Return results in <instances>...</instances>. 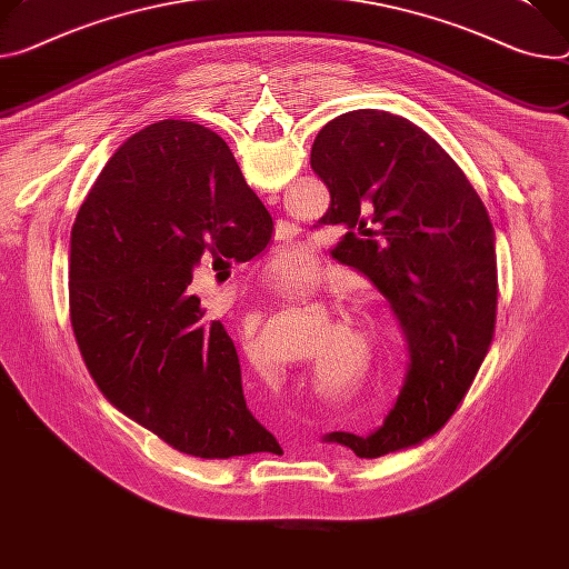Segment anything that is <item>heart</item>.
<instances>
[{
    "mask_svg": "<svg viewBox=\"0 0 569 569\" xmlns=\"http://www.w3.org/2000/svg\"><path fill=\"white\" fill-rule=\"evenodd\" d=\"M316 256L306 249H281L268 263V281L274 290L295 292L303 290L316 279Z\"/></svg>",
    "mask_w": 569,
    "mask_h": 569,
    "instance_id": "b5f03b06",
    "label": "heart"
}]
</instances>
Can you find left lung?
<instances>
[{"instance_id":"1","label":"left lung","mask_w":569,"mask_h":569,"mask_svg":"<svg viewBox=\"0 0 569 569\" xmlns=\"http://www.w3.org/2000/svg\"><path fill=\"white\" fill-rule=\"evenodd\" d=\"M311 168L340 224L338 261L390 301L408 345L403 386L383 425L327 436L360 458L416 447L438 433L470 390L495 333V231L449 153L406 118L363 109L325 124Z\"/></svg>"}]
</instances>
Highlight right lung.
<instances>
[{
    "label": "right lung",
    "instance_id": "1",
    "mask_svg": "<svg viewBox=\"0 0 569 569\" xmlns=\"http://www.w3.org/2000/svg\"><path fill=\"white\" fill-rule=\"evenodd\" d=\"M270 213L211 129L161 120L133 133L97 177L70 238V320L104 397L197 458L272 451L247 408L222 322L186 288L203 253L263 251Z\"/></svg>",
    "mask_w": 569,
    "mask_h": 569
}]
</instances>
